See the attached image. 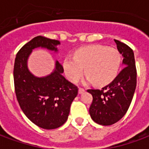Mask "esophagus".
Masks as SVG:
<instances>
[{"instance_id": "obj_1", "label": "esophagus", "mask_w": 149, "mask_h": 149, "mask_svg": "<svg viewBox=\"0 0 149 149\" xmlns=\"http://www.w3.org/2000/svg\"><path fill=\"white\" fill-rule=\"evenodd\" d=\"M84 91H85V90H84V88H79V90H78V93H79V94L84 93Z\"/></svg>"}]
</instances>
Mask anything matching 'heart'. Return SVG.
Listing matches in <instances>:
<instances>
[{"mask_svg": "<svg viewBox=\"0 0 149 149\" xmlns=\"http://www.w3.org/2000/svg\"><path fill=\"white\" fill-rule=\"evenodd\" d=\"M121 57L117 49L103 45H88L77 49L73 57L65 59L63 66L67 77L77 82L84 73L88 82L105 85L116 77Z\"/></svg>", "mask_w": 149, "mask_h": 149, "instance_id": "b5f03b06", "label": "heart"}]
</instances>
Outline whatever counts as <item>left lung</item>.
I'll return each mask as SVG.
<instances>
[{"instance_id":"left-lung-1","label":"left lung","mask_w":149,"mask_h":149,"mask_svg":"<svg viewBox=\"0 0 149 149\" xmlns=\"http://www.w3.org/2000/svg\"><path fill=\"white\" fill-rule=\"evenodd\" d=\"M119 52L123 56L124 68L116 77L101 89H88L93 102L89 114L94 122L111 125L125 115L132 100L136 86V68L134 53L127 45L114 40Z\"/></svg>"}]
</instances>
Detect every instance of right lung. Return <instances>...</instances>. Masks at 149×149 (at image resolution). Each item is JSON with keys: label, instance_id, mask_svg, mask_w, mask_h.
<instances>
[{"label": "right lung", "instance_id": "add662e5", "mask_svg": "<svg viewBox=\"0 0 149 149\" xmlns=\"http://www.w3.org/2000/svg\"><path fill=\"white\" fill-rule=\"evenodd\" d=\"M60 44L56 40L37 36L19 50L15 59L13 79L18 103L24 115L44 129H54L65 124L78 88L62 75L64 68L57 61L51 74L38 77L29 70L28 59L34 49L57 52Z\"/></svg>", "mask_w": 149, "mask_h": 149}]
</instances>
